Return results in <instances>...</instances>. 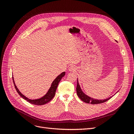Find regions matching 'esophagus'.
<instances>
[{
	"label": "esophagus",
	"mask_w": 134,
	"mask_h": 134,
	"mask_svg": "<svg viewBox=\"0 0 134 134\" xmlns=\"http://www.w3.org/2000/svg\"><path fill=\"white\" fill-rule=\"evenodd\" d=\"M69 71H75L76 68L74 66L71 65L69 68Z\"/></svg>",
	"instance_id": "esophagus-1"
}]
</instances>
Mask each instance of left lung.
<instances>
[{
    "instance_id": "8db88e82",
    "label": "left lung",
    "mask_w": 134,
    "mask_h": 134,
    "mask_svg": "<svg viewBox=\"0 0 134 134\" xmlns=\"http://www.w3.org/2000/svg\"><path fill=\"white\" fill-rule=\"evenodd\" d=\"M76 93L77 95L79 97V98L82 100L83 102L87 103H91L93 104H99V103H104L106 101L108 100L109 99L112 97H109V98L106 99H103V100H98V99H94L93 98H91V97H88L86 94H85L84 93L82 92V90L80 87V86L78 83V81L77 80V86H76Z\"/></svg>"
}]
</instances>
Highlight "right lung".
Instances as JSON below:
<instances>
[{"label":"right lung","instance_id":"right-lung-1","mask_svg":"<svg viewBox=\"0 0 134 134\" xmlns=\"http://www.w3.org/2000/svg\"><path fill=\"white\" fill-rule=\"evenodd\" d=\"M65 72H63L62 74H60L59 76L56 77V79L54 80V82H52L50 88L49 89V90H48V91L47 92L46 94L44 95L43 97H42V98H40V99H35V100L28 99L25 96L23 95L22 93L19 92L18 89L17 88V86H15L13 76H12V78H13V83H14L15 90L18 92L19 95L21 96L22 98L26 100L28 102H29L31 104H35V105H38L39 106V105H43V104H44L48 103V102H50V101L52 98H54V97L55 96V94L56 89H57V87L58 86V84L60 82V81L61 80V79H62L63 77L65 75Z\"/></svg>","mask_w":134,"mask_h":134}]
</instances>
